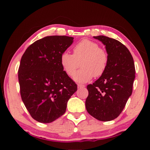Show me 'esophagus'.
I'll use <instances>...</instances> for the list:
<instances>
[{"mask_svg": "<svg viewBox=\"0 0 150 150\" xmlns=\"http://www.w3.org/2000/svg\"><path fill=\"white\" fill-rule=\"evenodd\" d=\"M77 87L79 88H84L85 86L84 85H81V84H78Z\"/></svg>", "mask_w": 150, "mask_h": 150, "instance_id": "esophagus-1", "label": "esophagus"}]
</instances>
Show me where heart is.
Returning <instances> with one entry per match:
<instances>
[{"label": "heart", "mask_w": 150, "mask_h": 150, "mask_svg": "<svg viewBox=\"0 0 150 150\" xmlns=\"http://www.w3.org/2000/svg\"><path fill=\"white\" fill-rule=\"evenodd\" d=\"M73 55L64 52L61 55L60 62L63 70L73 76L81 63L82 69L74 75V80L86 83L93 77H98L105 71L108 57L97 43L89 40H83L73 48Z\"/></svg>", "instance_id": "obj_1"}]
</instances>
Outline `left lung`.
<instances>
[{
	"instance_id": "left-lung-1",
	"label": "left lung",
	"mask_w": 150,
	"mask_h": 150,
	"mask_svg": "<svg viewBox=\"0 0 150 150\" xmlns=\"http://www.w3.org/2000/svg\"><path fill=\"white\" fill-rule=\"evenodd\" d=\"M93 38L105 45L108 62L99 79L87 85L85 106L97 120L110 121L120 115L132 93L134 62L130 51L118 40L105 35Z\"/></svg>"
}]
</instances>
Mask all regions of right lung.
Here are the masks:
<instances>
[{
    "label": "right lung",
    "mask_w": 150,
    "mask_h": 150,
    "mask_svg": "<svg viewBox=\"0 0 150 150\" xmlns=\"http://www.w3.org/2000/svg\"><path fill=\"white\" fill-rule=\"evenodd\" d=\"M73 38L51 35L27 48L20 60V95L32 117L50 123L65 112L77 84L63 71L61 55L73 44Z\"/></svg>",
    "instance_id": "right-lung-1"
}]
</instances>
